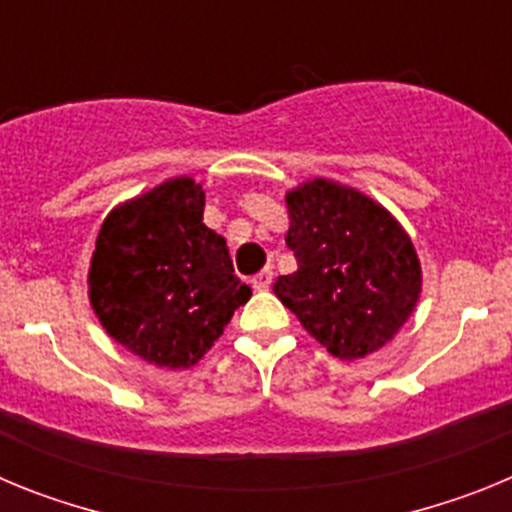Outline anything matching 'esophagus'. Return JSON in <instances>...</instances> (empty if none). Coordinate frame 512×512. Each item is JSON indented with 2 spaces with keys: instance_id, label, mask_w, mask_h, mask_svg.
<instances>
[{
  "instance_id": "1",
  "label": "esophagus",
  "mask_w": 512,
  "mask_h": 512,
  "mask_svg": "<svg viewBox=\"0 0 512 512\" xmlns=\"http://www.w3.org/2000/svg\"><path fill=\"white\" fill-rule=\"evenodd\" d=\"M271 279H274V271L264 269V271H259L256 277H251V287L256 289V292H266V289L271 287Z\"/></svg>"
}]
</instances>
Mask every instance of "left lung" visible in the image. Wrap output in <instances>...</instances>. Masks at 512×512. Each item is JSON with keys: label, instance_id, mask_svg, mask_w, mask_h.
Returning <instances> with one entry per match:
<instances>
[{"label": "left lung", "instance_id": "obj_1", "mask_svg": "<svg viewBox=\"0 0 512 512\" xmlns=\"http://www.w3.org/2000/svg\"><path fill=\"white\" fill-rule=\"evenodd\" d=\"M297 271L274 295L330 356L377 354L408 323L423 292L413 238L361 189L312 176L284 194Z\"/></svg>", "mask_w": 512, "mask_h": 512}]
</instances>
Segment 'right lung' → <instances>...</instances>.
<instances>
[{
	"label": "right lung",
	"instance_id": "add662e5",
	"mask_svg": "<svg viewBox=\"0 0 512 512\" xmlns=\"http://www.w3.org/2000/svg\"><path fill=\"white\" fill-rule=\"evenodd\" d=\"M202 212V184L174 176L112 207L94 243L87 295L99 325L158 369L197 364L251 300Z\"/></svg>",
	"mask_w": 512,
	"mask_h": 512
}]
</instances>
